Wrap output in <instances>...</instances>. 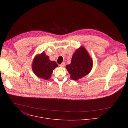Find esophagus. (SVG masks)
I'll use <instances>...</instances> for the list:
<instances>
[{"label":"esophagus","instance_id":"esophagus-1","mask_svg":"<svg viewBox=\"0 0 128 128\" xmlns=\"http://www.w3.org/2000/svg\"><path fill=\"white\" fill-rule=\"evenodd\" d=\"M65 66V62H62V64L60 65V66L61 67H64Z\"/></svg>","mask_w":128,"mask_h":128}]
</instances>
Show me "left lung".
<instances>
[{"instance_id": "8db88e82", "label": "left lung", "mask_w": 128, "mask_h": 128, "mask_svg": "<svg viewBox=\"0 0 128 128\" xmlns=\"http://www.w3.org/2000/svg\"><path fill=\"white\" fill-rule=\"evenodd\" d=\"M93 67V61L86 48L81 46L73 54L71 63L66 66L70 78L78 80L88 74Z\"/></svg>"}]
</instances>
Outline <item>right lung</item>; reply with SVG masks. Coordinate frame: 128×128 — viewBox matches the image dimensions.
<instances>
[{
	"label": "right lung",
	"mask_w": 128,
	"mask_h": 128,
	"mask_svg": "<svg viewBox=\"0 0 128 128\" xmlns=\"http://www.w3.org/2000/svg\"><path fill=\"white\" fill-rule=\"evenodd\" d=\"M58 66L55 61H51L44 52L36 55L33 59L32 68L34 74L39 78L48 80L51 78L53 70Z\"/></svg>",
	"instance_id": "right-lung-1"
}]
</instances>
